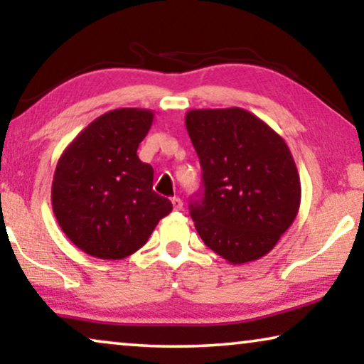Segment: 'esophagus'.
Returning a JSON list of instances; mask_svg holds the SVG:
<instances>
[{"mask_svg":"<svg viewBox=\"0 0 364 364\" xmlns=\"http://www.w3.org/2000/svg\"><path fill=\"white\" fill-rule=\"evenodd\" d=\"M172 207H173V210H182L183 202H182L178 197H173V198H172Z\"/></svg>","mask_w":364,"mask_h":364,"instance_id":"34e87169","label":"esophagus"}]
</instances>
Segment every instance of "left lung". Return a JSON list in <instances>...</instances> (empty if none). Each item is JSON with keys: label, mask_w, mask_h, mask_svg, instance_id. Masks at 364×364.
Instances as JSON below:
<instances>
[{"label": "left lung", "mask_w": 364, "mask_h": 364, "mask_svg": "<svg viewBox=\"0 0 364 364\" xmlns=\"http://www.w3.org/2000/svg\"><path fill=\"white\" fill-rule=\"evenodd\" d=\"M186 127L202 167V192L188 203L198 235L233 265L267 255L300 208L287 142L240 107L192 109Z\"/></svg>", "instance_id": "8db88e82"}]
</instances>
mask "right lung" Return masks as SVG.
<instances>
[{
    "mask_svg": "<svg viewBox=\"0 0 364 364\" xmlns=\"http://www.w3.org/2000/svg\"><path fill=\"white\" fill-rule=\"evenodd\" d=\"M152 121L149 109H114L89 124L59 157L51 188L54 215L87 255H132L172 212L171 200L152 191L154 168L137 156Z\"/></svg>",
    "mask_w": 364,
    "mask_h": 364,
    "instance_id": "obj_1",
    "label": "right lung"
}]
</instances>
